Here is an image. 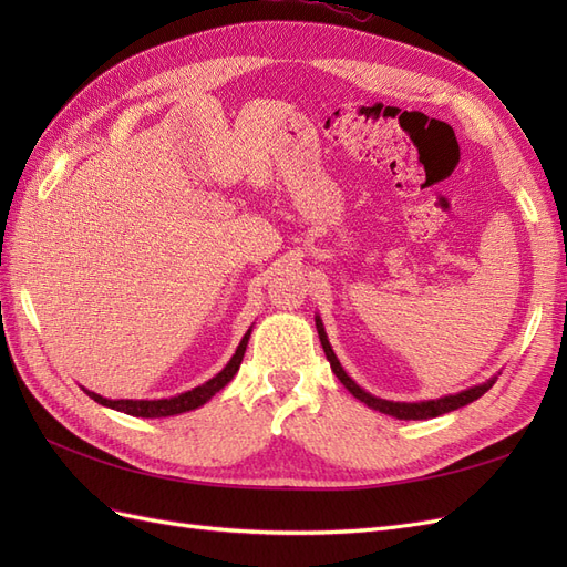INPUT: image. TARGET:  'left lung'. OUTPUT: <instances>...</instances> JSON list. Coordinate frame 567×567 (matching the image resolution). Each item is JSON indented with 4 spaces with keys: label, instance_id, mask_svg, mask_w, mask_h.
Segmentation results:
<instances>
[{
    "label": "left lung",
    "instance_id": "1",
    "mask_svg": "<svg viewBox=\"0 0 567 567\" xmlns=\"http://www.w3.org/2000/svg\"><path fill=\"white\" fill-rule=\"evenodd\" d=\"M317 331H319V340H321V348L326 352V359L331 362V369L333 373L338 375V381L346 385L357 400H362L367 406L381 411V414H388V416H394L400 421H423V419H435V416H442L447 414V411H454L458 406H466L471 402H475L477 398H483V394L494 385V379L483 383V385H475L471 390H463L458 394H450V398H440V400H431V402H414V404H406V402H388V400H381V398H373V394L364 392L362 388H359L350 375L342 371L340 362L336 359L331 346H329V338H326L323 333V323L321 319H317Z\"/></svg>",
    "mask_w": 567,
    "mask_h": 567
}]
</instances>
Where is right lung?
<instances>
[{
	"label": "right lung",
	"instance_id": "right-lung-1",
	"mask_svg": "<svg viewBox=\"0 0 567 567\" xmlns=\"http://www.w3.org/2000/svg\"><path fill=\"white\" fill-rule=\"evenodd\" d=\"M248 338H250V331L244 336L241 346H238L236 354L231 357V362L225 369H221L215 375V379H210L208 383H203V385H198L194 390L182 392V394H177V398H169V400H106V398H101V394H96V392H90V390H84V392H87L94 402L104 404V406H111L115 411H125V414H130V416L163 419V416L184 414V411L198 409L200 404L208 402L215 392H219L221 388H225L234 379V373L238 371V367H241V362H244Z\"/></svg>",
	"mask_w": 567,
	"mask_h": 567
}]
</instances>
